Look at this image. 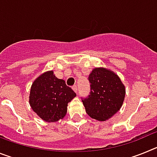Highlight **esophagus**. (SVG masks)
<instances>
[{
  "instance_id": "34e87169",
  "label": "esophagus",
  "mask_w": 157,
  "mask_h": 157,
  "mask_svg": "<svg viewBox=\"0 0 157 157\" xmlns=\"http://www.w3.org/2000/svg\"><path fill=\"white\" fill-rule=\"evenodd\" d=\"M72 89H73V90H74L75 92L78 93V87H77V86H76V85L73 86H72Z\"/></svg>"
}]
</instances>
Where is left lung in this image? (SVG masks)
Returning <instances> with one entry per match:
<instances>
[{"label":"left lung","mask_w":157,"mask_h":157,"mask_svg":"<svg viewBox=\"0 0 157 157\" xmlns=\"http://www.w3.org/2000/svg\"><path fill=\"white\" fill-rule=\"evenodd\" d=\"M90 93L82 98L86 112L93 119L105 121L114 116L122 107L125 86L119 76L104 67H96L89 75Z\"/></svg>","instance_id":"obj_1"}]
</instances>
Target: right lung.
Segmentation results:
<instances>
[{
  "label": "right lung",
  "mask_w": 157,
  "mask_h": 157,
  "mask_svg": "<svg viewBox=\"0 0 157 157\" xmlns=\"http://www.w3.org/2000/svg\"><path fill=\"white\" fill-rule=\"evenodd\" d=\"M76 96L63 79H59L52 71L37 78L31 86L30 105L41 120L56 122L67 114V104Z\"/></svg>",
  "instance_id": "obj_1"
}]
</instances>
